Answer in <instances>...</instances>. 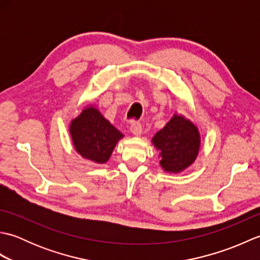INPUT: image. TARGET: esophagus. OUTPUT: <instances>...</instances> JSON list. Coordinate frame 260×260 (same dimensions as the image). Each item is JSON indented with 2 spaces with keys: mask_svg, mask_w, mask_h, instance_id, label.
<instances>
[{
  "mask_svg": "<svg viewBox=\"0 0 260 260\" xmlns=\"http://www.w3.org/2000/svg\"><path fill=\"white\" fill-rule=\"evenodd\" d=\"M129 129L132 132V134L135 136H141L142 134V126L140 123H132Z\"/></svg>",
  "mask_w": 260,
  "mask_h": 260,
  "instance_id": "esophagus-1",
  "label": "esophagus"
}]
</instances>
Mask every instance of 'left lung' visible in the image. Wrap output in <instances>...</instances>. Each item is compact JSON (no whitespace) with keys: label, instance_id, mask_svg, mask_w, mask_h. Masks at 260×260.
<instances>
[{"label":"left lung","instance_id":"1","mask_svg":"<svg viewBox=\"0 0 260 260\" xmlns=\"http://www.w3.org/2000/svg\"><path fill=\"white\" fill-rule=\"evenodd\" d=\"M159 152V165L168 173H181L194 163L200 151L201 137L198 127L183 115L174 114L152 139Z\"/></svg>","mask_w":260,"mask_h":260}]
</instances>
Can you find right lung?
<instances>
[{"label":"right lung","mask_w":260,"mask_h":260,"mask_svg":"<svg viewBox=\"0 0 260 260\" xmlns=\"http://www.w3.org/2000/svg\"><path fill=\"white\" fill-rule=\"evenodd\" d=\"M69 133L76 152L96 164L106 163L116 144L124 137L92 105L70 121Z\"/></svg>","instance_id":"right-lung-1"}]
</instances>
